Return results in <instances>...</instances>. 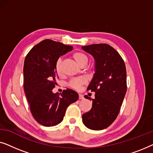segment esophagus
Masks as SVG:
<instances>
[{
  "label": "esophagus",
  "instance_id": "34e87169",
  "mask_svg": "<svg viewBox=\"0 0 153 153\" xmlns=\"http://www.w3.org/2000/svg\"><path fill=\"white\" fill-rule=\"evenodd\" d=\"M79 100H83L84 99V97H83V95H81V94H79Z\"/></svg>",
  "mask_w": 153,
  "mask_h": 153
}]
</instances>
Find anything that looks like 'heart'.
Masks as SVG:
<instances>
[{
    "label": "heart",
    "mask_w": 153,
    "mask_h": 153,
    "mask_svg": "<svg viewBox=\"0 0 153 153\" xmlns=\"http://www.w3.org/2000/svg\"><path fill=\"white\" fill-rule=\"evenodd\" d=\"M74 59L76 60V62L78 63L80 66L85 65L87 64L88 61V56L85 55V53H82V52H75V53L72 55ZM56 71L58 74H60L62 72L61 69V59L59 58L57 60L56 64ZM85 83V80L83 78H79V79H74L70 81L69 83V85L72 88L75 90H79L81 88V86L83 84Z\"/></svg>",
    "instance_id": "b5f03b06"
}]
</instances>
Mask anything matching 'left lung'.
I'll list each match as a JSON object with an SVG mask.
<instances>
[{"instance_id":"1","label":"left lung","mask_w":153,"mask_h":153,"mask_svg":"<svg viewBox=\"0 0 153 153\" xmlns=\"http://www.w3.org/2000/svg\"><path fill=\"white\" fill-rule=\"evenodd\" d=\"M82 49L95 59V74L87 90L95 92L92 108L83 114L88 128L101 130L116 120L127 91L126 68L122 57L106 44L83 46ZM88 99L87 96H84Z\"/></svg>"}]
</instances>
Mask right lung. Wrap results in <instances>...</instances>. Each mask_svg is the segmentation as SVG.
Here are the masks:
<instances>
[{
    "label": "right lung",
    "instance_id": "1",
    "mask_svg": "<svg viewBox=\"0 0 153 153\" xmlns=\"http://www.w3.org/2000/svg\"><path fill=\"white\" fill-rule=\"evenodd\" d=\"M72 50V46L45 39L33 47L25 58L24 91L33 118L43 126L61 123L68 106L79 99L73 90H65L60 95L52 91L58 78L56 62Z\"/></svg>",
    "mask_w": 153,
    "mask_h": 153
}]
</instances>
